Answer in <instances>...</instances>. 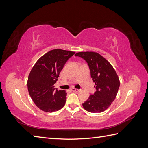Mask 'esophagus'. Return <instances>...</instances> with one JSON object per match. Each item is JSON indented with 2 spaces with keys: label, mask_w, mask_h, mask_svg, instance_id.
<instances>
[{
  "label": "esophagus",
  "mask_w": 148,
  "mask_h": 148,
  "mask_svg": "<svg viewBox=\"0 0 148 148\" xmlns=\"http://www.w3.org/2000/svg\"><path fill=\"white\" fill-rule=\"evenodd\" d=\"M71 91L75 92H78L80 91V89H75V88H72L71 89Z\"/></svg>",
  "instance_id": "1"
}]
</instances>
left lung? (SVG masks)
I'll return each instance as SVG.
<instances>
[{
	"label": "left lung",
	"instance_id": "1",
	"mask_svg": "<svg viewBox=\"0 0 148 148\" xmlns=\"http://www.w3.org/2000/svg\"><path fill=\"white\" fill-rule=\"evenodd\" d=\"M75 56L82 57L87 62L96 89L83 104L84 109L92 113L102 112L117 96L120 86L118 75L109 62L97 52H79Z\"/></svg>",
	"mask_w": 148,
	"mask_h": 148
}]
</instances>
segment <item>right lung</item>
<instances>
[{
	"label": "right lung",
	"instance_id": "1",
	"mask_svg": "<svg viewBox=\"0 0 148 148\" xmlns=\"http://www.w3.org/2000/svg\"><path fill=\"white\" fill-rule=\"evenodd\" d=\"M75 52L53 49L36 62L28 78V89L31 99L39 108L46 112L61 109L65 104L66 92L58 91L54 84L61 70Z\"/></svg>",
	"mask_w": 148,
	"mask_h": 148
}]
</instances>
